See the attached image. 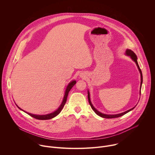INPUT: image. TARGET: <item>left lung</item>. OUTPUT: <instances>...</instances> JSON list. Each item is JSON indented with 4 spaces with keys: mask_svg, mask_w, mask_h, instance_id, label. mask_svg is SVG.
I'll return each instance as SVG.
<instances>
[{
    "mask_svg": "<svg viewBox=\"0 0 155 155\" xmlns=\"http://www.w3.org/2000/svg\"><path fill=\"white\" fill-rule=\"evenodd\" d=\"M126 54L127 56H130V57L131 58V59L136 62V65H137V68H138V69H139V72H140V77H141V78H140L141 82H140V94H141V87H142V81H143V77H142V73L141 69H140V67H139V65L138 62H137V56L136 55V54H135L133 51H132L130 50H129V49L126 50ZM87 98H88V101H89V103H90V105H91L92 109L93 110V111H94L97 115H99V116H100V117H102V118H115L120 117H121V116L125 115V114H127V112H130V110H133V109L135 108V107H136V106H135L134 107L132 108H130V109L127 110V111H126V112H123V113H121V114H117V115H107V114H102L101 112H99L97 110H96V109L94 107V106L93 105V104H91V101H90V95L89 91H87Z\"/></svg>",
    "mask_w": 155,
    "mask_h": 155,
    "instance_id": "8db88e82",
    "label": "left lung"
}]
</instances>
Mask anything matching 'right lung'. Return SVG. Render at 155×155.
I'll use <instances>...</instances> for the list:
<instances>
[{
	"instance_id": "obj_1",
	"label": "right lung",
	"mask_w": 155,
	"mask_h": 155,
	"mask_svg": "<svg viewBox=\"0 0 155 155\" xmlns=\"http://www.w3.org/2000/svg\"><path fill=\"white\" fill-rule=\"evenodd\" d=\"M76 83V81L75 80H74V81H72L71 82H70V83L68 84V86H67V87H66V90H65V94H64V98H63V100H62V102L61 104V105L59 106V107L57 109V110H56L55 112H53V113H51L50 114H47V115H34V114H29V113H28L26 112H25L24 110H23L22 109H21L19 107H17L21 110H23V111H24L25 112H26V114H28L29 115L31 116L32 117L35 118V119H37V120H50V119H51L55 117H56L62 110V109L63 108L65 102H66V101H67V98H68V94L70 91V90L72 89V87L75 85V84Z\"/></svg>"
}]
</instances>
